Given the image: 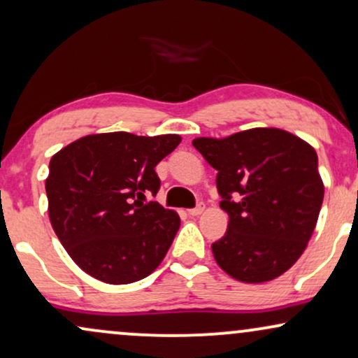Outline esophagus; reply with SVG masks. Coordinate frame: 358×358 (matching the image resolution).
Listing matches in <instances>:
<instances>
[{
  "label": "esophagus",
  "mask_w": 358,
  "mask_h": 358,
  "mask_svg": "<svg viewBox=\"0 0 358 358\" xmlns=\"http://www.w3.org/2000/svg\"><path fill=\"white\" fill-rule=\"evenodd\" d=\"M203 211H205V205L200 203V205H198L196 208H193V210H188V215L189 216H198V215H201Z\"/></svg>",
  "instance_id": "esophagus-1"
}]
</instances>
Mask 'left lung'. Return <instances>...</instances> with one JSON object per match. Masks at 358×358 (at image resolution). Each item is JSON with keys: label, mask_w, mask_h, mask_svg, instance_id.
I'll use <instances>...</instances> for the list:
<instances>
[{"label": "left lung", "mask_w": 358, "mask_h": 358, "mask_svg": "<svg viewBox=\"0 0 358 358\" xmlns=\"http://www.w3.org/2000/svg\"><path fill=\"white\" fill-rule=\"evenodd\" d=\"M193 147L218 170L220 206L229 216L224 236L211 244L215 261L241 282L279 278L304 252L322 206L314 147L275 127L198 137Z\"/></svg>", "instance_id": "1"}]
</instances>
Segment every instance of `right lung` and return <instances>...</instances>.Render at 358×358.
Returning <instances> with one entry per match:
<instances>
[{"label": "right lung", "mask_w": 358, "mask_h": 358, "mask_svg": "<svg viewBox=\"0 0 358 358\" xmlns=\"http://www.w3.org/2000/svg\"><path fill=\"white\" fill-rule=\"evenodd\" d=\"M180 142L176 134H92L54 153L46 178L49 220L84 273L130 284L160 266L180 216L147 201V194L155 196V166Z\"/></svg>", "instance_id": "right-lung-1"}]
</instances>
